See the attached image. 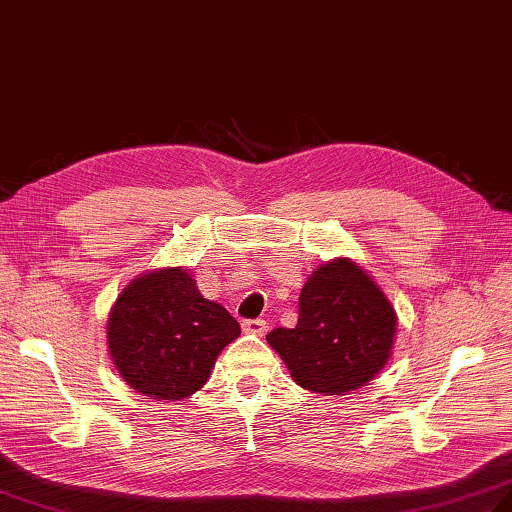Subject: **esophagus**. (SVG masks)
Listing matches in <instances>:
<instances>
[{
    "instance_id": "obj_1",
    "label": "esophagus",
    "mask_w": 512,
    "mask_h": 512,
    "mask_svg": "<svg viewBox=\"0 0 512 512\" xmlns=\"http://www.w3.org/2000/svg\"><path fill=\"white\" fill-rule=\"evenodd\" d=\"M266 328H268V323L264 319H246L242 323V330L248 332V334H259V336H262L266 332Z\"/></svg>"
}]
</instances>
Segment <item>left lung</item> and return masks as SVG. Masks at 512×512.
I'll use <instances>...</instances> for the list:
<instances>
[{
	"instance_id": "left-lung-1",
	"label": "left lung",
	"mask_w": 512,
	"mask_h": 512,
	"mask_svg": "<svg viewBox=\"0 0 512 512\" xmlns=\"http://www.w3.org/2000/svg\"><path fill=\"white\" fill-rule=\"evenodd\" d=\"M394 334L396 312L383 290L350 259H334L303 286L295 328H275L266 341L297 385L336 396L385 367Z\"/></svg>"
}]
</instances>
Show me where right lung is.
<instances>
[{"mask_svg": "<svg viewBox=\"0 0 512 512\" xmlns=\"http://www.w3.org/2000/svg\"><path fill=\"white\" fill-rule=\"evenodd\" d=\"M239 336V323L204 299L182 268L134 279L118 295L107 343L129 387L156 400H182L209 380L215 358Z\"/></svg>", "mask_w": 512, "mask_h": 512, "instance_id": "obj_1", "label": "right lung"}]
</instances>
